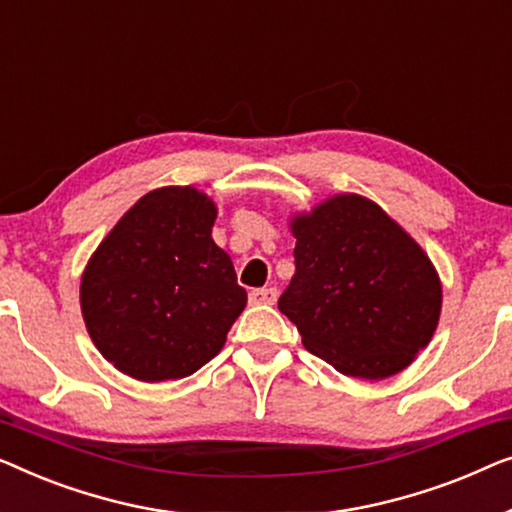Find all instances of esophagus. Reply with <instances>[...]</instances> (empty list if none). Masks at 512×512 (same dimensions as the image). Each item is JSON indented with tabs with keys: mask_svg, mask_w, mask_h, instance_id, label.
I'll return each instance as SVG.
<instances>
[{
	"mask_svg": "<svg viewBox=\"0 0 512 512\" xmlns=\"http://www.w3.org/2000/svg\"><path fill=\"white\" fill-rule=\"evenodd\" d=\"M278 290L276 287H257V290L250 292V304L255 306H271L276 304Z\"/></svg>",
	"mask_w": 512,
	"mask_h": 512,
	"instance_id": "esophagus-1",
	"label": "esophagus"
}]
</instances>
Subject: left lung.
I'll return each mask as SVG.
<instances>
[{"mask_svg": "<svg viewBox=\"0 0 512 512\" xmlns=\"http://www.w3.org/2000/svg\"><path fill=\"white\" fill-rule=\"evenodd\" d=\"M290 227L297 271L278 308L304 348L352 378L406 369L441 315V280L424 250L359 194H336Z\"/></svg>", "mask_w": 512, "mask_h": 512, "instance_id": "obj_1", "label": "left lung"}]
</instances>
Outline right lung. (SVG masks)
<instances>
[{
    "instance_id": "add662e5",
    "label": "right lung",
    "mask_w": 512,
    "mask_h": 512,
    "mask_svg": "<svg viewBox=\"0 0 512 512\" xmlns=\"http://www.w3.org/2000/svg\"><path fill=\"white\" fill-rule=\"evenodd\" d=\"M215 215L204 192L160 187L143 194L90 257L83 320L118 371L143 383L178 380L222 350L248 294L215 246Z\"/></svg>"
}]
</instances>
